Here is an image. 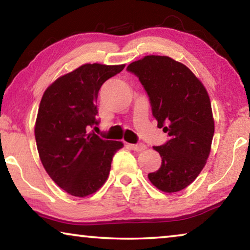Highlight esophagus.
<instances>
[{
	"label": "esophagus",
	"instance_id": "1",
	"mask_svg": "<svg viewBox=\"0 0 250 250\" xmlns=\"http://www.w3.org/2000/svg\"><path fill=\"white\" fill-rule=\"evenodd\" d=\"M129 148L132 150H134V151H142V150H145L146 146L145 143H136V145H128Z\"/></svg>",
	"mask_w": 250,
	"mask_h": 250
}]
</instances>
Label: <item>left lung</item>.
I'll return each instance as SVG.
<instances>
[{
	"mask_svg": "<svg viewBox=\"0 0 250 250\" xmlns=\"http://www.w3.org/2000/svg\"><path fill=\"white\" fill-rule=\"evenodd\" d=\"M126 70L134 74L149 97L153 117L168 140L153 146L162 165L148 177L164 192L191 184L206 165L214 119L206 88L189 68L169 57L146 56Z\"/></svg>",
	"mask_w": 250,
	"mask_h": 250,
	"instance_id": "left-lung-1",
	"label": "left lung"
}]
</instances>
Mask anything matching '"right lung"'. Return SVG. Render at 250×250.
Segmentation results:
<instances>
[{
  "label": "right lung",
  "mask_w": 250,
  "mask_h": 250,
  "mask_svg": "<svg viewBox=\"0 0 250 250\" xmlns=\"http://www.w3.org/2000/svg\"><path fill=\"white\" fill-rule=\"evenodd\" d=\"M124 67L83 64L58 78L41 100L35 124L41 162L51 179L71 196L86 197L100 189L108 179L112 157L123 146L88 129L100 123L99 90Z\"/></svg>",
  "instance_id": "obj_1"
}]
</instances>
